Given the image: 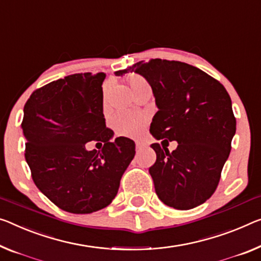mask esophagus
<instances>
[{"mask_svg":"<svg viewBox=\"0 0 261 261\" xmlns=\"http://www.w3.org/2000/svg\"><path fill=\"white\" fill-rule=\"evenodd\" d=\"M143 149V143L136 142V151H141Z\"/></svg>","mask_w":261,"mask_h":261,"instance_id":"esophagus-1","label":"esophagus"}]
</instances>
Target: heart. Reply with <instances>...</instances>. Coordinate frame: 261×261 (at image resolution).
Listing matches in <instances>:
<instances>
[{
  "label": "heart",
  "mask_w": 261,
  "mask_h": 261,
  "mask_svg": "<svg viewBox=\"0 0 261 261\" xmlns=\"http://www.w3.org/2000/svg\"><path fill=\"white\" fill-rule=\"evenodd\" d=\"M129 85L132 90H141L149 87V84L147 80L141 75L133 74L129 77ZM108 89H105V94L107 93ZM112 125H113L114 130L120 136H138L141 134L144 127V120L138 115L126 113V112H120L112 120Z\"/></svg>",
  "instance_id": "b5f03b06"
}]
</instances>
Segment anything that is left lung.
Listing matches in <instances>:
<instances>
[{
    "label": "left lung",
    "instance_id": "left-lung-1",
    "mask_svg": "<svg viewBox=\"0 0 261 261\" xmlns=\"http://www.w3.org/2000/svg\"><path fill=\"white\" fill-rule=\"evenodd\" d=\"M128 71L141 74L151 86L159 111L150 133L156 162L149 168L156 195L166 205L189 210L209 199L231 151L236 118L222 84L187 63L150 59ZM121 72H115L122 75ZM177 141L171 153L164 142Z\"/></svg>",
    "mask_w": 261,
    "mask_h": 261
}]
</instances>
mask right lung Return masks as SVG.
<instances>
[{
  "label": "right lung",
  "instance_id": "obj_1",
  "mask_svg": "<svg viewBox=\"0 0 261 261\" xmlns=\"http://www.w3.org/2000/svg\"><path fill=\"white\" fill-rule=\"evenodd\" d=\"M123 73L125 71H119ZM105 73H75L36 90L24 106L25 160L36 187L62 210L91 214L111 204L135 143L106 128ZM103 143L101 151L86 143Z\"/></svg>",
  "mask_w": 261,
  "mask_h": 261
}]
</instances>
